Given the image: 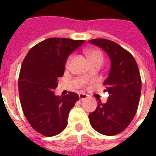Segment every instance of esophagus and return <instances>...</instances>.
I'll use <instances>...</instances> for the list:
<instances>
[{"label": "esophagus", "instance_id": "obj_1", "mask_svg": "<svg viewBox=\"0 0 156 156\" xmlns=\"http://www.w3.org/2000/svg\"><path fill=\"white\" fill-rule=\"evenodd\" d=\"M78 97H79V99H80V100H83L85 98H88V95L85 94H78Z\"/></svg>", "mask_w": 156, "mask_h": 156}]
</instances>
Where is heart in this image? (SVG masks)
I'll list each match as a JSON object with an SVG mask.
<instances>
[{
  "label": "heart",
  "instance_id": "heart-1",
  "mask_svg": "<svg viewBox=\"0 0 156 156\" xmlns=\"http://www.w3.org/2000/svg\"><path fill=\"white\" fill-rule=\"evenodd\" d=\"M86 54L88 56V59L90 60V62H96L99 61L103 62V60H104V56L102 54V52L98 50H96V49H87L86 50ZM72 57H68V58L67 59V62H66V67H68L69 64H70V62H71ZM87 78H88V75H87Z\"/></svg>",
  "mask_w": 156,
  "mask_h": 156
}]
</instances>
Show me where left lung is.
I'll return each instance as SVG.
<instances>
[{"instance_id": "left-lung-1", "label": "left lung", "mask_w": 156, "mask_h": 156, "mask_svg": "<svg viewBox=\"0 0 156 156\" xmlns=\"http://www.w3.org/2000/svg\"><path fill=\"white\" fill-rule=\"evenodd\" d=\"M88 42L102 48L111 62L104 82L108 101H98L95 111L88 115L90 124L100 134L115 135L129 126L136 114L141 93L140 71L134 57L115 41L98 38Z\"/></svg>"}]
</instances>
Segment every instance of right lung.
<instances>
[{"label":"right lung","mask_w":156,"mask_h":156,"mask_svg":"<svg viewBox=\"0 0 156 156\" xmlns=\"http://www.w3.org/2000/svg\"><path fill=\"white\" fill-rule=\"evenodd\" d=\"M83 42L48 38L31 48L23 60L18 81L22 111L32 127L45 136L57 135L67 127L68 114L78 100L76 93L56 96L53 90L68 56Z\"/></svg>","instance_id":"obj_1"}]
</instances>
